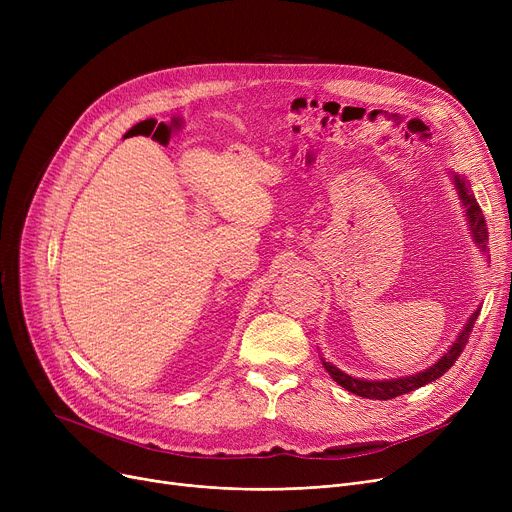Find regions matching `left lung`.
<instances>
[{"label":"left lung","instance_id":"1","mask_svg":"<svg viewBox=\"0 0 512 512\" xmlns=\"http://www.w3.org/2000/svg\"><path fill=\"white\" fill-rule=\"evenodd\" d=\"M454 184L456 188H459V195L465 203V211L469 215V226H471V232H473V238L477 245L481 249H486V242H488V226H486V218H483L481 213V207L479 203L475 201V197L471 195L469 186L463 178L454 176ZM479 311H475L469 319V324L465 326V330L461 332V336L456 338V342L452 344L450 351L429 369L417 373V375H409V378H400V380H384V382H369V380H357V378H351V375L342 373L338 367H334L332 363H326L324 361V367L326 371L332 375V380L336 384H340L344 390L353 392L357 396H363V398H371V400H390V398H396L400 394H407V392H413L429 382H434L438 378H442V375L454 365V361L461 357L465 344L469 342V336H471V330L475 326V319H477Z\"/></svg>","mask_w":512,"mask_h":512}]
</instances>
